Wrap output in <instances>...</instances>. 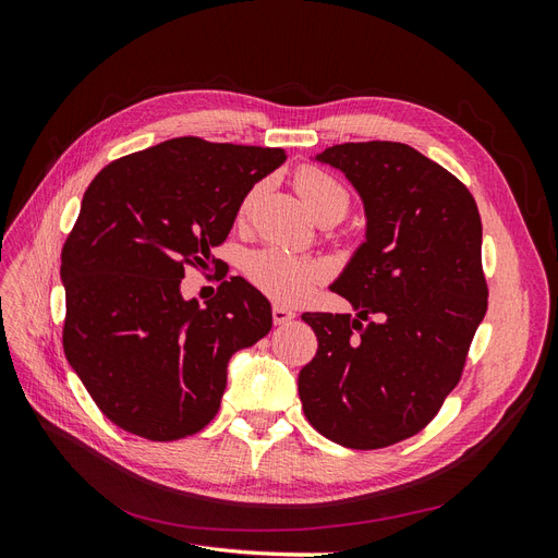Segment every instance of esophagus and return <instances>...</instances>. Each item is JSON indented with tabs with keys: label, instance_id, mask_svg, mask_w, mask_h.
<instances>
[{
	"label": "esophagus",
	"instance_id": "esophagus-1",
	"mask_svg": "<svg viewBox=\"0 0 558 558\" xmlns=\"http://www.w3.org/2000/svg\"><path fill=\"white\" fill-rule=\"evenodd\" d=\"M293 318H295V312L286 310V307H279V305L272 307V320H275V326H286V324H289V320H293Z\"/></svg>",
	"mask_w": 558,
	"mask_h": 558
}]
</instances>
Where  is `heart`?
I'll list each match as a JSON object with an SVG mask.
<instances>
[{"instance_id": "b5f03b06", "label": "heart", "mask_w": 558, "mask_h": 558, "mask_svg": "<svg viewBox=\"0 0 558 558\" xmlns=\"http://www.w3.org/2000/svg\"><path fill=\"white\" fill-rule=\"evenodd\" d=\"M295 189L305 197L310 209L320 218V221H340L349 211L351 195L347 185L335 179L330 172L320 170V167H300L295 172ZM256 199V191H251L240 211L248 214ZM246 277L251 283L260 289L265 295L275 298L283 305H298L305 300L314 286L324 279V267L318 263L302 258L298 253L281 248V246H265L258 251H251L246 256Z\"/></svg>"}]
</instances>
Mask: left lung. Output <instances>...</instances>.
I'll return each mask as SVG.
<instances>
[{
  "instance_id": "8db88e82",
  "label": "left lung",
  "mask_w": 558,
  "mask_h": 558,
  "mask_svg": "<svg viewBox=\"0 0 558 558\" xmlns=\"http://www.w3.org/2000/svg\"><path fill=\"white\" fill-rule=\"evenodd\" d=\"M316 160L359 191L367 232L332 283L359 314H302L318 349L298 391L328 440L381 449L424 430L463 375L488 305L482 218L465 185L408 144L349 142Z\"/></svg>"
}]
</instances>
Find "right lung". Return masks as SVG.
I'll list each match as a JSON object with an SVG mask.
<instances>
[{"mask_svg": "<svg viewBox=\"0 0 558 558\" xmlns=\"http://www.w3.org/2000/svg\"><path fill=\"white\" fill-rule=\"evenodd\" d=\"M283 148L177 137L109 162L62 246L64 356L118 428L172 442L221 408L228 361L272 328L242 277L205 307L183 300L185 267L214 263L244 197Z\"/></svg>", "mask_w": 558, "mask_h": 558, "instance_id": "add662e5", "label": "right lung"}]
</instances>
